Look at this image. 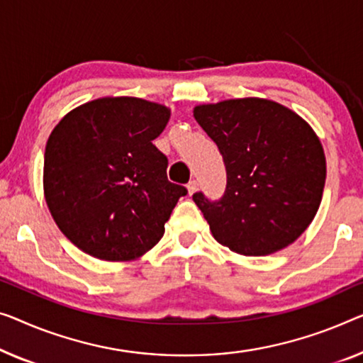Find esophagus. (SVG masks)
<instances>
[{
	"label": "esophagus",
	"mask_w": 363,
	"mask_h": 363,
	"mask_svg": "<svg viewBox=\"0 0 363 363\" xmlns=\"http://www.w3.org/2000/svg\"><path fill=\"white\" fill-rule=\"evenodd\" d=\"M197 189H199V182L194 179V181H191L187 184V191H189V196H192L194 192H197Z\"/></svg>",
	"instance_id": "1"
}]
</instances>
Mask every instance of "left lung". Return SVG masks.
<instances>
[{"instance_id":"8db88e82","label":"left lung","mask_w":363,"mask_h":363,"mask_svg":"<svg viewBox=\"0 0 363 363\" xmlns=\"http://www.w3.org/2000/svg\"><path fill=\"white\" fill-rule=\"evenodd\" d=\"M194 117L226 167L223 197L192 196L215 240L245 256H266L298 240L320 208L326 181L313 128L289 107L259 97L197 106Z\"/></svg>"}]
</instances>
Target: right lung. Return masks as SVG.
I'll use <instances>...</instances> for the list:
<instances>
[{"label": "right lung", "mask_w": 363, "mask_h": 363, "mask_svg": "<svg viewBox=\"0 0 363 363\" xmlns=\"http://www.w3.org/2000/svg\"><path fill=\"white\" fill-rule=\"evenodd\" d=\"M171 111L138 97H101L68 112L43 158V196L62 233L102 261H133L164 235L187 189L167 181L155 147Z\"/></svg>", "instance_id": "obj_1"}]
</instances>
